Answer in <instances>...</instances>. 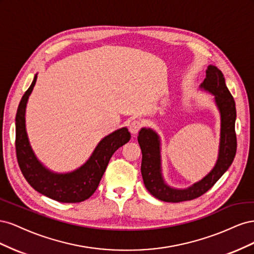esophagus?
I'll return each instance as SVG.
<instances>
[{
	"mask_svg": "<svg viewBox=\"0 0 254 254\" xmlns=\"http://www.w3.org/2000/svg\"><path fill=\"white\" fill-rule=\"evenodd\" d=\"M142 126H143V122L142 121H140V120L132 121L131 123H130V125H129L130 132L133 133V134L137 133V132H139V130L142 128Z\"/></svg>",
	"mask_w": 254,
	"mask_h": 254,
	"instance_id": "esophagus-1",
	"label": "esophagus"
}]
</instances>
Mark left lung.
Listing matches in <instances>:
<instances>
[{
	"mask_svg": "<svg viewBox=\"0 0 254 254\" xmlns=\"http://www.w3.org/2000/svg\"><path fill=\"white\" fill-rule=\"evenodd\" d=\"M201 88L215 95V102L220 111L221 132L219 155L216 165L209 175L187 190H176L166 186L161 174L160 140L151 129L142 128L137 136L142 149L141 173L145 188L159 200L166 202H181L193 200L206 193L232 164L237 147L235 133L236 108L234 98L226 86L224 74L219 68L209 65L206 77Z\"/></svg>",
	"mask_w": 254,
	"mask_h": 254,
	"instance_id": "8db88e82",
	"label": "left lung"
}]
</instances>
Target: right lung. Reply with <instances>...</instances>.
Here are the masks:
<instances>
[{
  "mask_svg": "<svg viewBox=\"0 0 254 254\" xmlns=\"http://www.w3.org/2000/svg\"><path fill=\"white\" fill-rule=\"evenodd\" d=\"M36 80L37 75L22 96L16 115V153L20 170L30 186L44 196L59 202L84 201L94 194L115 150L126 144L131 135L127 128H121L105 136L78 170L68 174L52 173L37 160L25 129L26 103Z\"/></svg>",
  "mask_w": 254,
  "mask_h": 254,
  "instance_id": "right-lung-1",
  "label": "right lung"
}]
</instances>
